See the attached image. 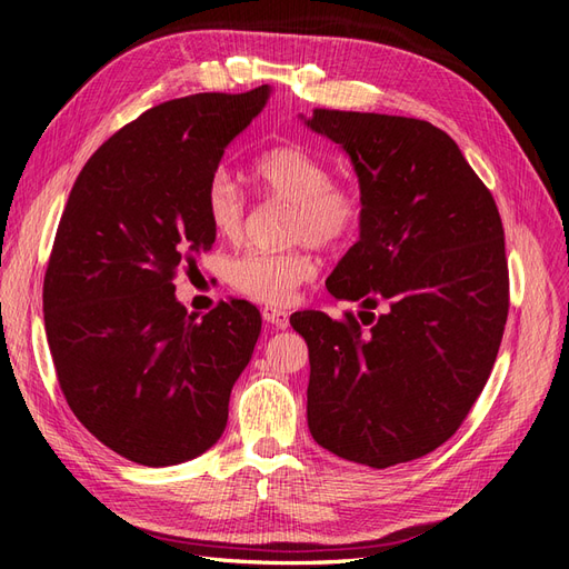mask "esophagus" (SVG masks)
<instances>
[{"label": "esophagus", "mask_w": 569, "mask_h": 569, "mask_svg": "<svg viewBox=\"0 0 569 569\" xmlns=\"http://www.w3.org/2000/svg\"><path fill=\"white\" fill-rule=\"evenodd\" d=\"M261 313H263V320L270 327H274V330H287V327H289V316H287V311H282V308L266 306Z\"/></svg>", "instance_id": "esophagus-1"}]
</instances>
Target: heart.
Returning <instances> with one entry per match:
<instances>
[{
    "label": "heart",
    "instance_id": "b5f03b06",
    "mask_svg": "<svg viewBox=\"0 0 569 569\" xmlns=\"http://www.w3.org/2000/svg\"><path fill=\"white\" fill-rule=\"evenodd\" d=\"M251 178L263 194L291 203L287 237L291 242L337 247L358 230L363 197L349 182H335L332 163L313 149L282 144L268 149L251 166ZM247 201L228 173H216L203 192V213L218 237L242 232ZM316 274V258L308 247L280 251H247L228 263V282L253 301L287 306L303 282Z\"/></svg>",
    "mask_w": 569,
    "mask_h": 569
}]
</instances>
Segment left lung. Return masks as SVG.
I'll list each match as a JSON object with an SVG mask.
<instances>
[{
	"label": "left lung",
	"instance_id": "left-lung-1",
	"mask_svg": "<svg viewBox=\"0 0 569 569\" xmlns=\"http://www.w3.org/2000/svg\"><path fill=\"white\" fill-rule=\"evenodd\" d=\"M301 120L349 153L363 197L358 242L325 282L360 320L291 316L311 360L308 429L330 453L385 470L451 439L489 380L508 318L501 216L427 120L332 109Z\"/></svg>",
	"mask_w": 569,
	"mask_h": 569
}]
</instances>
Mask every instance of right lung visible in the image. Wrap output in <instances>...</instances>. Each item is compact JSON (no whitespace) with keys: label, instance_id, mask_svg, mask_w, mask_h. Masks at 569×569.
<instances>
[{"label":"right lung","instance_id":"add662e5","mask_svg":"<svg viewBox=\"0 0 569 569\" xmlns=\"http://www.w3.org/2000/svg\"><path fill=\"white\" fill-rule=\"evenodd\" d=\"M268 97L163 101L109 137L68 194L42 291L49 351L76 418L132 462L192 460L226 432L261 313L220 301L197 320L173 278L213 247L206 184Z\"/></svg>","mask_w":569,"mask_h":569}]
</instances>
